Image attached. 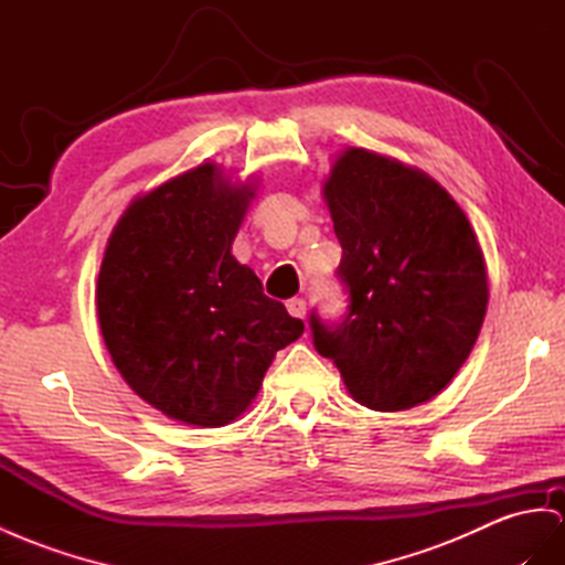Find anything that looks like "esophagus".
<instances>
[{
  "label": "esophagus",
  "instance_id": "obj_1",
  "mask_svg": "<svg viewBox=\"0 0 565 565\" xmlns=\"http://www.w3.org/2000/svg\"><path fill=\"white\" fill-rule=\"evenodd\" d=\"M286 310L291 312V317H298V320H306L308 306H306V300H302V298H291V300H286Z\"/></svg>",
  "mask_w": 565,
  "mask_h": 565
}]
</instances>
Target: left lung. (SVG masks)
Segmentation results:
<instances>
[{
  "label": "left lung",
  "instance_id": "8db88e82",
  "mask_svg": "<svg viewBox=\"0 0 565 565\" xmlns=\"http://www.w3.org/2000/svg\"><path fill=\"white\" fill-rule=\"evenodd\" d=\"M349 291L341 322L312 310V343L355 401L406 411L456 377L487 312V267L458 202L425 171L349 148L324 183Z\"/></svg>",
  "mask_w": 565,
  "mask_h": 565
}]
</instances>
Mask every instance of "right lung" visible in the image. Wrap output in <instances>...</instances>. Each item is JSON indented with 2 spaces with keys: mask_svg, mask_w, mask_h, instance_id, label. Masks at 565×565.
<instances>
[{
  "mask_svg": "<svg viewBox=\"0 0 565 565\" xmlns=\"http://www.w3.org/2000/svg\"><path fill=\"white\" fill-rule=\"evenodd\" d=\"M255 191L200 164L136 198L97 277V317L126 384L173 420L234 423L306 324L231 255Z\"/></svg>",
  "mask_w": 565,
  "mask_h": 565,
  "instance_id": "right-lung-1",
  "label": "right lung"
}]
</instances>
